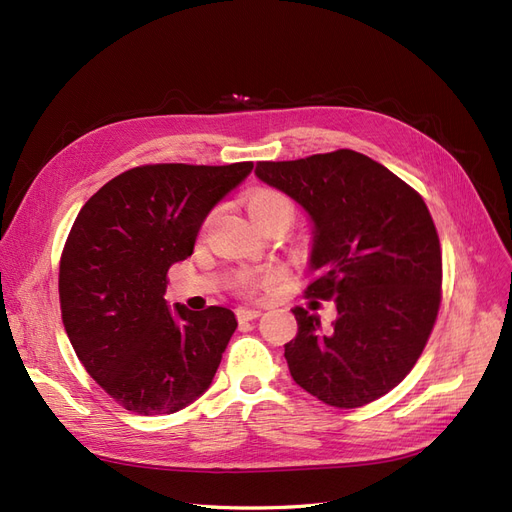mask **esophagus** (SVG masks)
I'll return each instance as SVG.
<instances>
[{"mask_svg":"<svg viewBox=\"0 0 512 512\" xmlns=\"http://www.w3.org/2000/svg\"><path fill=\"white\" fill-rule=\"evenodd\" d=\"M236 316L240 323H244V320H255L261 316V310L259 308H238L236 310Z\"/></svg>","mask_w":512,"mask_h":512,"instance_id":"1","label":"esophagus"}]
</instances>
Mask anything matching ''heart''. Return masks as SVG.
Returning <instances> with one entry per match:
<instances>
[{
  "label": "heart",
  "instance_id": "obj_1",
  "mask_svg": "<svg viewBox=\"0 0 512 512\" xmlns=\"http://www.w3.org/2000/svg\"><path fill=\"white\" fill-rule=\"evenodd\" d=\"M246 211H249V217L257 227L274 219H285L289 223L293 219L291 200L287 196H282L280 192H274V189H257V192H253L249 198H246ZM278 278H280L278 268H263L259 272H242L238 276V287L246 293H257L261 289H270L272 285H276Z\"/></svg>",
  "mask_w": 512,
  "mask_h": 512
}]
</instances>
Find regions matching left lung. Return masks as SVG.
Wrapping results in <instances>:
<instances>
[{"label": "left lung", "mask_w": 512, "mask_h": 512, "mask_svg": "<svg viewBox=\"0 0 512 512\" xmlns=\"http://www.w3.org/2000/svg\"><path fill=\"white\" fill-rule=\"evenodd\" d=\"M255 175L295 200L312 225L308 295L335 301L323 327L301 306L285 358L297 386L331 407H363L418 361L441 304V246L420 194L386 166L337 149L259 162Z\"/></svg>", "instance_id": "obj_1"}]
</instances>
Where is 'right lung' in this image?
Segmentation results:
<instances>
[{
  "mask_svg": "<svg viewBox=\"0 0 512 512\" xmlns=\"http://www.w3.org/2000/svg\"><path fill=\"white\" fill-rule=\"evenodd\" d=\"M227 166L149 164L105 183L73 221L59 295L69 342L111 399L139 415L202 396L238 327L232 310H170L166 274L194 253L215 204L251 175Z\"/></svg>",
  "mask_w": 512,
  "mask_h": 512,
  "instance_id": "right-lung-1",
  "label": "right lung"
}]
</instances>
